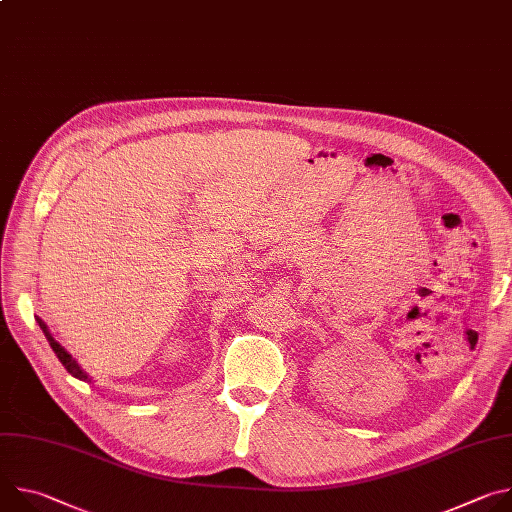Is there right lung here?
Returning a JSON list of instances; mask_svg holds the SVG:
<instances>
[{"label":"right lung","mask_w":512,"mask_h":512,"mask_svg":"<svg viewBox=\"0 0 512 512\" xmlns=\"http://www.w3.org/2000/svg\"><path fill=\"white\" fill-rule=\"evenodd\" d=\"M36 322H38V326L42 328V332H44V336H46V340H48L50 348L54 350V354H56V356H58V360L62 362V367H64L72 377H75V379L91 383L93 379L87 375V371H83V367H81V364L77 362V358H72V354H70V352L60 344V342H56V340H54V336L50 334V330H48L46 322H44L42 318H38V316H36Z\"/></svg>","instance_id":"right-lung-1"}]
</instances>
